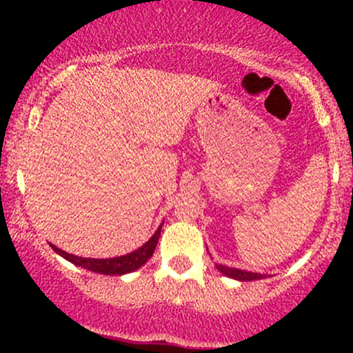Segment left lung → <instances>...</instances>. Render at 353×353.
Segmentation results:
<instances>
[{
	"mask_svg": "<svg viewBox=\"0 0 353 353\" xmlns=\"http://www.w3.org/2000/svg\"><path fill=\"white\" fill-rule=\"evenodd\" d=\"M216 269L221 274H224L225 277L236 279V281L241 282H249V281H261V279H265V274H257V272H249V270H241L234 269V267H228L222 264H216Z\"/></svg>",
	"mask_w": 353,
	"mask_h": 353,
	"instance_id": "left-lung-1",
	"label": "left lung"
}]
</instances>
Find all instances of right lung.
<instances>
[{
    "mask_svg": "<svg viewBox=\"0 0 353 353\" xmlns=\"http://www.w3.org/2000/svg\"><path fill=\"white\" fill-rule=\"evenodd\" d=\"M164 224V222H163ZM163 224L157 228L156 232L152 234V237L149 239L145 244H143L139 249L132 250V252L121 255V257H112V259H91V257H79V255H72L64 252V250L58 249L56 245H52V250L56 254H59L61 257H64L66 261H70L71 264L83 267V269L91 270V272H98L104 275H124L129 272H134V270L143 267L149 259L152 257L154 250H156L157 241H159L161 229H163Z\"/></svg>",
    "mask_w": 353,
    "mask_h": 353,
    "instance_id": "1",
    "label": "right lung"
}]
</instances>
